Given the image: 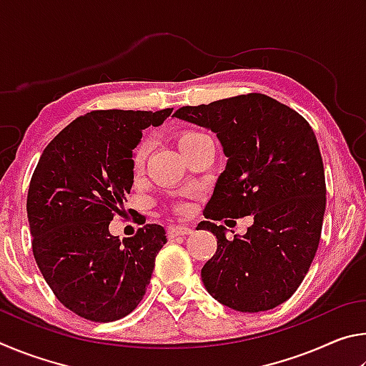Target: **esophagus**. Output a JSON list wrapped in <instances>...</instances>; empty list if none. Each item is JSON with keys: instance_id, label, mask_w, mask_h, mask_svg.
Segmentation results:
<instances>
[{"instance_id": "1", "label": "esophagus", "mask_w": 366, "mask_h": 366, "mask_svg": "<svg viewBox=\"0 0 366 366\" xmlns=\"http://www.w3.org/2000/svg\"><path fill=\"white\" fill-rule=\"evenodd\" d=\"M192 232L190 226H169L168 227V235L171 239L179 237V235H189Z\"/></svg>"}]
</instances>
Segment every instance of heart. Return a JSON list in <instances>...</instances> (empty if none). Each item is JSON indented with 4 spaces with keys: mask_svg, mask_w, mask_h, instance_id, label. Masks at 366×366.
Listing matches in <instances>:
<instances>
[{
    "mask_svg": "<svg viewBox=\"0 0 366 366\" xmlns=\"http://www.w3.org/2000/svg\"><path fill=\"white\" fill-rule=\"evenodd\" d=\"M202 135L203 134H200V132H182L177 137V145H179V148H181V150H184V148H187L189 145L194 144L197 139H200ZM145 154H147V144H142V145H139L137 150H135L134 164L142 166V163H144V159H145Z\"/></svg>",
    "mask_w": 366,
    "mask_h": 366,
    "instance_id": "heart-1",
    "label": "heart"
}]
</instances>
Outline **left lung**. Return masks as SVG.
<instances>
[{
    "instance_id": "1",
    "label": "left lung",
    "mask_w": 366,
    "mask_h": 366,
    "mask_svg": "<svg viewBox=\"0 0 366 366\" xmlns=\"http://www.w3.org/2000/svg\"><path fill=\"white\" fill-rule=\"evenodd\" d=\"M174 117L214 132L227 158L203 212L209 221L197 226L218 239L202 268L208 294L244 313L281 305L305 277L323 226L325 169L313 129L262 94L184 107ZM250 214L254 224L234 241L212 222Z\"/></svg>"
}]
</instances>
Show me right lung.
Wrapping results in <instances>:
<instances>
[{
    "mask_svg": "<svg viewBox=\"0 0 366 366\" xmlns=\"http://www.w3.org/2000/svg\"><path fill=\"white\" fill-rule=\"evenodd\" d=\"M161 111H92L43 150L30 181L27 218L35 262L58 300L79 317L108 323L144 299L154 257L168 239L145 224L121 240L109 232L134 184V148Z\"/></svg>",
    "mask_w": 366,
    "mask_h": 366,
    "instance_id": "1",
    "label": "right lung"
}]
</instances>
